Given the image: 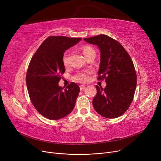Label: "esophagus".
Here are the masks:
<instances>
[{"mask_svg": "<svg viewBox=\"0 0 161 161\" xmlns=\"http://www.w3.org/2000/svg\"><path fill=\"white\" fill-rule=\"evenodd\" d=\"M80 90H83V89H85V87H86V86H83V85H81V86H80Z\"/></svg>", "mask_w": 161, "mask_h": 161, "instance_id": "obj_1", "label": "esophagus"}]
</instances>
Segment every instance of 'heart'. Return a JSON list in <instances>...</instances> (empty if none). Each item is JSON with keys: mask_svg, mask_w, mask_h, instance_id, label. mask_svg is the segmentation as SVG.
<instances>
[{"mask_svg": "<svg viewBox=\"0 0 161 161\" xmlns=\"http://www.w3.org/2000/svg\"><path fill=\"white\" fill-rule=\"evenodd\" d=\"M83 53L86 57L87 56L92 54V53H95V51L91 47L86 46L83 48ZM63 61L64 65H67L69 63V54L65 53L63 56ZM91 72L90 71H83L78 73L75 75L74 79L76 81H78L80 82H87L89 80V74Z\"/></svg>", "mask_w": 161, "mask_h": 161, "instance_id": "heart-1", "label": "heart"}]
</instances>
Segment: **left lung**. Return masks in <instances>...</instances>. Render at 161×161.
<instances>
[{
  "label": "left lung",
  "instance_id": "1",
  "mask_svg": "<svg viewBox=\"0 0 161 161\" xmlns=\"http://www.w3.org/2000/svg\"><path fill=\"white\" fill-rule=\"evenodd\" d=\"M83 40L100 49L98 79H105L106 83L104 89L96 86L92 105L98 114L106 118L119 117L130 106L136 87V74L132 59L120 43L107 35Z\"/></svg>",
  "mask_w": 161,
  "mask_h": 161
}]
</instances>
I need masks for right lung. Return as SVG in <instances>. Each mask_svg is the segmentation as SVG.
<instances>
[{"label":"right lung","mask_w":161,"mask_h":161,"mask_svg":"<svg viewBox=\"0 0 161 161\" xmlns=\"http://www.w3.org/2000/svg\"><path fill=\"white\" fill-rule=\"evenodd\" d=\"M81 40L49 36L31 58L26 75L27 90L34 106L47 119H60L70 114L75 106L80 87L72 82L63 88L58 83L65 72L64 53Z\"/></svg>","instance_id":"obj_1"}]
</instances>
